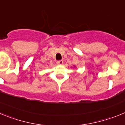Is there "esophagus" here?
<instances>
[{"mask_svg": "<svg viewBox=\"0 0 125 125\" xmlns=\"http://www.w3.org/2000/svg\"><path fill=\"white\" fill-rule=\"evenodd\" d=\"M57 64L58 65H62L63 64V61L60 60V61H57Z\"/></svg>", "mask_w": 125, "mask_h": 125, "instance_id": "34e87169", "label": "esophagus"}]
</instances>
